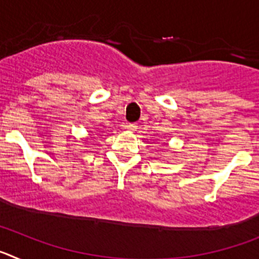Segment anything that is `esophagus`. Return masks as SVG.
<instances>
[{
	"instance_id": "34e87169",
	"label": "esophagus",
	"mask_w": 259,
	"mask_h": 259,
	"mask_svg": "<svg viewBox=\"0 0 259 259\" xmlns=\"http://www.w3.org/2000/svg\"><path fill=\"white\" fill-rule=\"evenodd\" d=\"M125 130H128V131H136L137 128V124L136 123H127V124L124 125Z\"/></svg>"
}]
</instances>
